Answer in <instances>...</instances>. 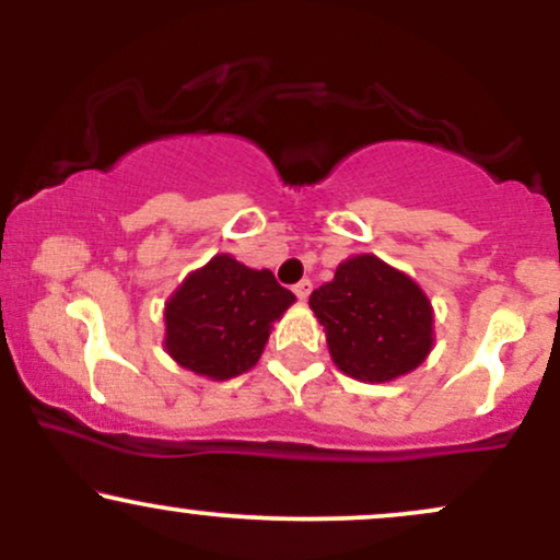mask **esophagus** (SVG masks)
<instances>
[{"label":"esophagus","mask_w":560,"mask_h":560,"mask_svg":"<svg viewBox=\"0 0 560 560\" xmlns=\"http://www.w3.org/2000/svg\"><path fill=\"white\" fill-rule=\"evenodd\" d=\"M311 289H313V284L307 279H302V281H298V284H294V294H298V298L305 302L307 300V294H311Z\"/></svg>","instance_id":"esophagus-1"}]
</instances>
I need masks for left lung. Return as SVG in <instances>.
<instances>
[{
	"instance_id": "left-lung-1",
	"label": "left lung",
	"mask_w": 560,
	"mask_h": 560,
	"mask_svg": "<svg viewBox=\"0 0 560 560\" xmlns=\"http://www.w3.org/2000/svg\"><path fill=\"white\" fill-rule=\"evenodd\" d=\"M311 307L326 331L331 361L358 382L384 384L410 374L434 347V307L408 273L376 255L339 262Z\"/></svg>"
}]
</instances>
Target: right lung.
I'll list each match as a JSON object with an SVG mask.
<instances>
[{"mask_svg":"<svg viewBox=\"0 0 560 560\" xmlns=\"http://www.w3.org/2000/svg\"><path fill=\"white\" fill-rule=\"evenodd\" d=\"M294 294L268 268L255 271L221 253L191 271L165 302V352L191 374L223 382L253 369L273 320Z\"/></svg>","mask_w":560,"mask_h":560,"instance_id":"1","label":"right lung"}]
</instances>
